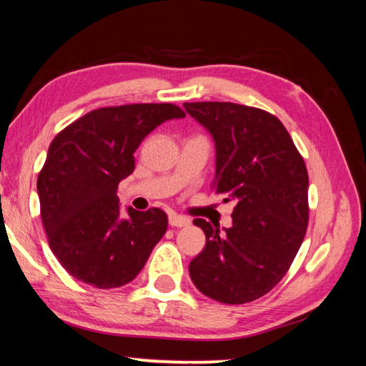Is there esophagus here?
<instances>
[{
  "instance_id": "obj_1",
  "label": "esophagus",
  "mask_w": 366,
  "mask_h": 366,
  "mask_svg": "<svg viewBox=\"0 0 366 366\" xmlns=\"http://www.w3.org/2000/svg\"><path fill=\"white\" fill-rule=\"evenodd\" d=\"M169 224L174 226V228H184V226H189L190 224V219L182 217V214L171 213L169 214Z\"/></svg>"
}]
</instances>
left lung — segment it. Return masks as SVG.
<instances>
[{
    "instance_id": "obj_1",
    "label": "left lung",
    "mask_w": 366,
    "mask_h": 366,
    "mask_svg": "<svg viewBox=\"0 0 366 366\" xmlns=\"http://www.w3.org/2000/svg\"><path fill=\"white\" fill-rule=\"evenodd\" d=\"M217 147L214 194L234 202L233 226L195 218L205 249L189 265L194 285L226 305L264 297L292 265L310 219L308 171L285 127L234 102H185Z\"/></svg>"
}]
</instances>
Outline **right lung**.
I'll use <instances>...</instances> for the list:
<instances>
[{
	"label": "right lung",
	"instance_id": "add662e5",
	"mask_svg": "<svg viewBox=\"0 0 366 366\" xmlns=\"http://www.w3.org/2000/svg\"><path fill=\"white\" fill-rule=\"evenodd\" d=\"M185 117L176 104L101 107L65 127L39 172L40 217L49 246L69 275L97 288L132 282L167 229L161 208H127L117 187L135 169L133 153L162 122Z\"/></svg>",
	"mask_w": 366,
	"mask_h": 366
}]
</instances>
